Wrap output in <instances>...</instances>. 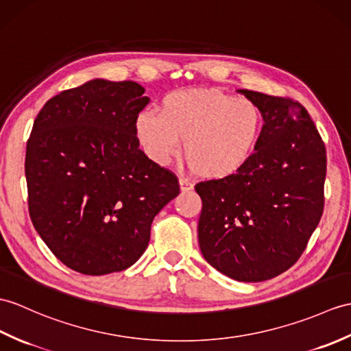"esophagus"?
<instances>
[{
    "mask_svg": "<svg viewBox=\"0 0 351 351\" xmlns=\"http://www.w3.org/2000/svg\"><path fill=\"white\" fill-rule=\"evenodd\" d=\"M179 185H181V191H190V190H193V184L189 181V179H185V178L179 179Z\"/></svg>",
    "mask_w": 351,
    "mask_h": 351,
    "instance_id": "esophagus-1",
    "label": "esophagus"
}]
</instances>
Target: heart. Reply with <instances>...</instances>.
Segmentation results:
<instances>
[{
	"label": "heart",
	"instance_id": "heart-1",
	"mask_svg": "<svg viewBox=\"0 0 351 351\" xmlns=\"http://www.w3.org/2000/svg\"><path fill=\"white\" fill-rule=\"evenodd\" d=\"M262 132V113L242 97L217 89H184L167 94L160 113L145 109L134 133L152 161L167 166L181 151L195 175L226 179L247 165Z\"/></svg>",
	"mask_w": 351,
	"mask_h": 351
}]
</instances>
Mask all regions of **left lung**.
Wrapping results in <instances>:
<instances>
[{
  "label": "left lung",
  "mask_w": 351,
  "mask_h": 351,
  "mask_svg": "<svg viewBox=\"0 0 351 351\" xmlns=\"http://www.w3.org/2000/svg\"><path fill=\"white\" fill-rule=\"evenodd\" d=\"M263 128L251 158L226 179L195 184L199 245L206 262L236 281L286 272L305 251L324 208L326 148L302 104L248 89Z\"/></svg>",
  "instance_id": "left-lung-1"
}]
</instances>
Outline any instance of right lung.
<instances>
[{"label":"right lung","instance_id":"right-lung-1","mask_svg":"<svg viewBox=\"0 0 351 351\" xmlns=\"http://www.w3.org/2000/svg\"><path fill=\"white\" fill-rule=\"evenodd\" d=\"M132 80L95 79L38 112L27 143L28 209L55 257L84 275L121 272L148 248L151 224L179 194L173 172L138 149L149 99Z\"/></svg>","mask_w":351,"mask_h":351}]
</instances>
